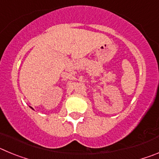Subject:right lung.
I'll list each match as a JSON object with an SVG mask.
<instances>
[{
	"label": "right lung",
	"mask_w": 159,
	"mask_h": 159,
	"mask_svg": "<svg viewBox=\"0 0 159 159\" xmlns=\"http://www.w3.org/2000/svg\"><path fill=\"white\" fill-rule=\"evenodd\" d=\"M31 108H32V107H31Z\"/></svg>",
	"instance_id": "add662e5"
}]
</instances>
